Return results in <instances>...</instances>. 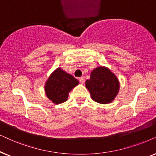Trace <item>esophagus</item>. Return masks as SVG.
<instances>
[{
  "label": "esophagus",
  "instance_id": "obj_1",
  "mask_svg": "<svg viewBox=\"0 0 156 156\" xmlns=\"http://www.w3.org/2000/svg\"><path fill=\"white\" fill-rule=\"evenodd\" d=\"M79 82L81 84H83L85 83V79L83 77H80V78H79Z\"/></svg>",
  "mask_w": 156,
  "mask_h": 156
}]
</instances>
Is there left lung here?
Instances as JSON below:
<instances>
[{
	"label": "left lung",
	"mask_w": 156,
	"mask_h": 156,
	"mask_svg": "<svg viewBox=\"0 0 156 156\" xmlns=\"http://www.w3.org/2000/svg\"><path fill=\"white\" fill-rule=\"evenodd\" d=\"M86 87L93 101L101 104H108L113 101L118 95L120 83L108 68L99 66L91 72L90 79L86 81Z\"/></svg>",
	"instance_id": "8db88e82"
}]
</instances>
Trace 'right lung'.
Instances as JSON below:
<instances>
[{"label": "right lung", "mask_w": 156, "mask_h": 156, "mask_svg": "<svg viewBox=\"0 0 156 156\" xmlns=\"http://www.w3.org/2000/svg\"><path fill=\"white\" fill-rule=\"evenodd\" d=\"M78 83V80L72 75L58 68L50 75L45 82V94L54 104H60L67 101L68 93Z\"/></svg>", "instance_id": "obj_1"}]
</instances>
